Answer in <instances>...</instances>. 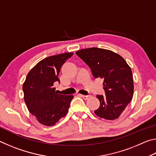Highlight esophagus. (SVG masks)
Returning a JSON list of instances; mask_svg holds the SVG:
<instances>
[{
	"label": "esophagus",
	"mask_w": 156,
	"mask_h": 156,
	"mask_svg": "<svg viewBox=\"0 0 156 156\" xmlns=\"http://www.w3.org/2000/svg\"><path fill=\"white\" fill-rule=\"evenodd\" d=\"M78 96L82 97V98H83L84 99V100H88V99L89 98L91 97L90 96H84V95H82V94H78Z\"/></svg>",
	"instance_id": "1"
}]
</instances>
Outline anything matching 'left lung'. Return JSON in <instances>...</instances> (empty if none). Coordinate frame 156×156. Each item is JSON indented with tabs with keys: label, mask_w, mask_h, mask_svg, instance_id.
I'll list each match as a JSON object with an SVG mask.
<instances>
[{
	"label": "left lung",
	"mask_w": 156,
	"mask_h": 156,
	"mask_svg": "<svg viewBox=\"0 0 156 156\" xmlns=\"http://www.w3.org/2000/svg\"><path fill=\"white\" fill-rule=\"evenodd\" d=\"M76 54L90 67L94 78L104 79L105 95L96 96L100 107L94 113L106 120L117 119L133 98L131 67L122 56L108 49L91 47Z\"/></svg>",
	"instance_id": "left-lung-1"
}]
</instances>
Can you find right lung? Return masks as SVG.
<instances>
[{"label": "right lung", "mask_w": 156, "mask_h": 156, "mask_svg": "<svg viewBox=\"0 0 156 156\" xmlns=\"http://www.w3.org/2000/svg\"><path fill=\"white\" fill-rule=\"evenodd\" d=\"M73 54L64 53L41 60L30 71L23 84L29 112L42 125H54L68 112L73 96L58 94L53 86L56 81L60 83L62 65Z\"/></svg>", "instance_id": "1"}]
</instances>
